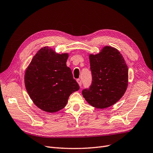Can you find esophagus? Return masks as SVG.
<instances>
[{
  "label": "esophagus",
  "instance_id": "34e87169",
  "mask_svg": "<svg viewBox=\"0 0 153 153\" xmlns=\"http://www.w3.org/2000/svg\"><path fill=\"white\" fill-rule=\"evenodd\" d=\"M77 82L79 84V86H82V81L80 79H77Z\"/></svg>",
  "mask_w": 153,
  "mask_h": 153
}]
</instances>
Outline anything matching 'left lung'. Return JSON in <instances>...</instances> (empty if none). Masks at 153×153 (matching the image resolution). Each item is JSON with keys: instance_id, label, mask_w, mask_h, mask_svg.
I'll return each instance as SVG.
<instances>
[{"instance_id": "left-lung-1", "label": "left lung", "mask_w": 153, "mask_h": 153, "mask_svg": "<svg viewBox=\"0 0 153 153\" xmlns=\"http://www.w3.org/2000/svg\"><path fill=\"white\" fill-rule=\"evenodd\" d=\"M92 82L82 94L95 108L104 109L114 105L126 91L128 68L117 49L106 46L97 55H89Z\"/></svg>"}]
</instances>
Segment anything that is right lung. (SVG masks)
<instances>
[{"label": "right lung", "instance_id": "1", "mask_svg": "<svg viewBox=\"0 0 153 153\" xmlns=\"http://www.w3.org/2000/svg\"><path fill=\"white\" fill-rule=\"evenodd\" d=\"M68 53H56L43 47L33 56L26 70L25 83L33 103L41 110L54 113L64 108L69 96L79 89L66 65Z\"/></svg>", "mask_w": 153, "mask_h": 153}]
</instances>
